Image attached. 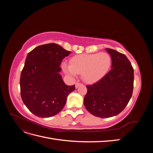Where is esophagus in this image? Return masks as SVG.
<instances>
[{
	"label": "esophagus",
	"mask_w": 153,
	"mask_h": 153,
	"mask_svg": "<svg viewBox=\"0 0 153 153\" xmlns=\"http://www.w3.org/2000/svg\"><path fill=\"white\" fill-rule=\"evenodd\" d=\"M83 85V84H81V83H80V82H76V84H75V87H76V88H78V87L81 86V85Z\"/></svg>",
	"instance_id": "34e87169"
}]
</instances>
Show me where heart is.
Returning a JSON list of instances; mask_svg holds the SVG:
<instances>
[{
    "label": "heart",
    "mask_w": 153,
    "mask_h": 153,
    "mask_svg": "<svg viewBox=\"0 0 153 153\" xmlns=\"http://www.w3.org/2000/svg\"><path fill=\"white\" fill-rule=\"evenodd\" d=\"M110 55L102 52L100 53L81 54L73 57L70 64L62 63V69L66 73L75 76L82 74L85 82L92 83L98 81L108 72L111 66Z\"/></svg>",
    "instance_id": "obj_1"
}]
</instances>
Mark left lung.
I'll use <instances>...</instances> for the list:
<instances>
[{"mask_svg": "<svg viewBox=\"0 0 153 153\" xmlns=\"http://www.w3.org/2000/svg\"><path fill=\"white\" fill-rule=\"evenodd\" d=\"M112 59V69L94 84L87 85L84 97L86 109L94 116L106 118L121 113L130 100L134 71L124 54L106 48Z\"/></svg>", "mask_w": 153, "mask_h": 153, "instance_id": "8db88e82", "label": "left lung"}]
</instances>
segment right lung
Listing matches in <instances>:
<instances>
[{
	"instance_id": "right-lung-1",
	"label": "right lung",
	"mask_w": 153,
	"mask_h": 153,
	"mask_svg": "<svg viewBox=\"0 0 153 153\" xmlns=\"http://www.w3.org/2000/svg\"><path fill=\"white\" fill-rule=\"evenodd\" d=\"M71 53L60 45L38 46L27 54L20 76L23 102L39 117H50L61 112L68 94L75 89L68 86L59 72L62 59Z\"/></svg>"
}]
</instances>
